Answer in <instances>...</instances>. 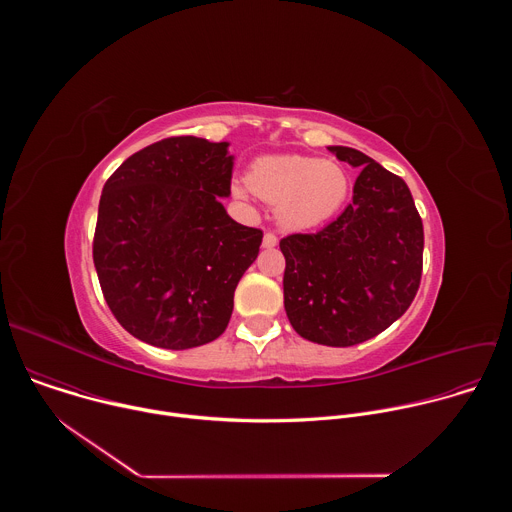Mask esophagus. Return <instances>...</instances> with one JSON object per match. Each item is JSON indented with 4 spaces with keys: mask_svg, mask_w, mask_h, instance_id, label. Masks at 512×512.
<instances>
[{
    "mask_svg": "<svg viewBox=\"0 0 512 512\" xmlns=\"http://www.w3.org/2000/svg\"><path fill=\"white\" fill-rule=\"evenodd\" d=\"M275 245H277L275 233H265V235H263V247H265V249H273Z\"/></svg>",
    "mask_w": 512,
    "mask_h": 512,
    "instance_id": "obj_1",
    "label": "esophagus"
}]
</instances>
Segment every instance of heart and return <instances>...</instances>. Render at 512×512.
<instances>
[{"mask_svg": "<svg viewBox=\"0 0 512 512\" xmlns=\"http://www.w3.org/2000/svg\"><path fill=\"white\" fill-rule=\"evenodd\" d=\"M249 188L233 190L245 198L251 190L267 204L277 206L279 223L289 231H306L324 225L348 196L346 170L330 160L310 156H265L251 164Z\"/></svg>", "mask_w": 512, "mask_h": 512, "instance_id": "obj_1", "label": "heart"}]
</instances>
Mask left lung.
Returning <instances> with one entry per match:
<instances>
[{"instance_id": "obj_1", "label": "left lung", "mask_w": 512, "mask_h": 512, "mask_svg": "<svg viewBox=\"0 0 512 512\" xmlns=\"http://www.w3.org/2000/svg\"><path fill=\"white\" fill-rule=\"evenodd\" d=\"M360 168L352 202L310 235L279 241L283 304L294 330L326 346H354L411 306L423 269V223L407 184L358 150L332 145Z\"/></svg>"}]
</instances>
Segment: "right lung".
Instances as JSON below:
<instances>
[{"mask_svg":"<svg viewBox=\"0 0 512 512\" xmlns=\"http://www.w3.org/2000/svg\"><path fill=\"white\" fill-rule=\"evenodd\" d=\"M229 143L180 135L127 158L105 182L93 261L105 302L135 338L184 350L221 336L263 231L235 223Z\"/></svg>","mask_w":512,"mask_h":512,"instance_id":"add662e5","label":"right lung"}]
</instances>
